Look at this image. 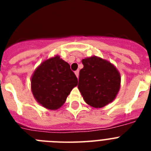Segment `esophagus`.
Listing matches in <instances>:
<instances>
[{"mask_svg": "<svg viewBox=\"0 0 151 151\" xmlns=\"http://www.w3.org/2000/svg\"><path fill=\"white\" fill-rule=\"evenodd\" d=\"M75 74L77 78H78V75H79V71L78 70H76V71H75Z\"/></svg>", "mask_w": 151, "mask_h": 151, "instance_id": "esophagus-1", "label": "esophagus"}]
</instances>
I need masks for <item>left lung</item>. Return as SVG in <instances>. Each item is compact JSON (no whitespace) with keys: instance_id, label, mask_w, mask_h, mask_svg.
<instances>
[{"instance_id":"1","label":"left lung","mask_w":151,"mask_h":151,"mask_svg":"<svg viewBox=\"0 0 151 151\" xmlns=\"http://www.w3.org/2000/svg\"><path fill=\"white\" fill-rule=\"evenodd\" d=\"M78 88L91 106L101 108L114 101L120 88V73L106 60L92 56L82 60Z\"/></svg>"}]
</instances>
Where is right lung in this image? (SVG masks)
<instances>
[{
    "label": "right lung",
    "instance_id": "add662e5",
    "mask_svg": "<svg viewBox=\"0 0 151 151\" xmlns=\"http://www.w3.org/2000/svg\"><path fill=\"white\" fill-rule=\"evenodd\" d=\"M77 85L78 79L69 64L58 55L43 61L31 77V89L35 99L51 110L61 107Z\"/></svg>",
    "mask_w": 151,
    "mask_h": 151
}]
</instances>
